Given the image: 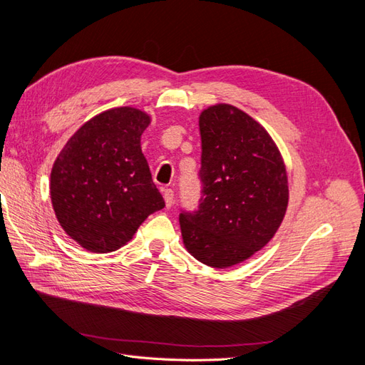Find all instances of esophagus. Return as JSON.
I'll list each match as a JSON object with an SVG mask.
<instances>
[{
	"instance_id": "obj_1",
	"label": "esophagus",
	"mask_w": 365,
	"mask_h": 365,
	"mask_svg": "<svg viewBox=\"0 0 365 365\" xmlns=\"http://www.w3.org/2000/svg\"><path fill=\"white\" fill-rule=\"evenodd\" d=\"M164 201H165V207L170 208L173 205L175 201V192L172 189H164Z\"/></svg>"
}]
</instances>
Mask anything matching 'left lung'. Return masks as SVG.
Listing matches in <instances>:
<instances>
[{
  "mask_svg": "<svg viewBox=\"0 0 365 365\" xmlns=\"http://www.w3.org/2000/svg\"><path fill=\"white\" fill-rule=\"evenodd\" d=\"M200 205L181 208L185 248L213 268L233 267L262 250L288 207V178L277 146L256 120L231 105L200 117Z\"/></svg>",
  "mask_w": 365,
  "mask_h": 365,
  "instance_id": "obj_1",
  "label": "left lung"
}]
</instances>
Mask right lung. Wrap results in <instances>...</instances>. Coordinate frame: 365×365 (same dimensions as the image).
<instances>
[{"label":"right lung","instance_id":"1","mask_svg":"<svg viewBox=\"0 0 365 365\" xmlns=\"http://www.w3.org/2000/svg\"><path fill=\"white\" fill-rule=\"evenodd\" d=\"M149 121L135 108L109 109L86 121L54 161V213L88 251L123 247L149 215L165 205L140 146Z\"/></svg>","mask_w":365,"mask_h":365}]
</instances>
